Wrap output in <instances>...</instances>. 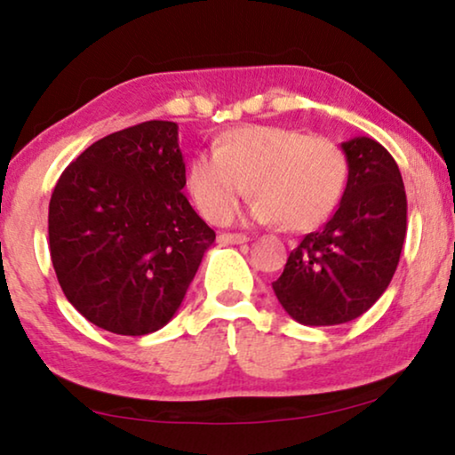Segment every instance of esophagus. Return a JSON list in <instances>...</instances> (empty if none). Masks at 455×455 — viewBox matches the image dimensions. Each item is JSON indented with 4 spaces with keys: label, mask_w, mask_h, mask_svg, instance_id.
Returning a JSON list of instances; mask_svg holds the SVG:
<instances>
[{
    "label": "esophagus",
    "mask_w": 455,
    "mask_h": 455,
    "mask_svg": "<svg viewBox=\"0 0 455 455\" xmlns=\"http://www.w3.org/2000/svg\"><path fill=\"white\" fill-rule=\"evenodd\" d=\"M218 239H220V243H231V245H241L250 241V237L243 233H222Z\"/></svg>",
    "instance_id": "esophagus-1"
}]
</instances>
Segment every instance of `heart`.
<instances>
[{
	"mask_svg": "<svg viewBox=\"0 0 455 455\" xmlns=\"http://www.w3.org/2000/svg\"><path fill=\"white\" fill-rule=\"evenodd\" d=\"M349 180L347 156L337 143L298 129L250 124L218 137L214 156H197L187 189L210 222H227L241 197L258 196L250 218L287 231H310L331 218Z\"/></svg>",
	"mask_w": 455,
	"mask_h": 455,
	"instance_id": "heart-1",
	"label": "heart"
}]
</instances>
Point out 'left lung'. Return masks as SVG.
<instances>
[{"label":"left lung","mask_w":455,"mask_h":455,"mask_svg":"<svg viewBox=\"0 0 455 455\" xmlns=\"http://www.w3.org/2000/svg\"><path fill=\"white\" fill-rule=\"evenodd\" d=\"M341 149L349 162L341 204L272 283L278 304L306 326L343 324L371 310L395 275L408 228L402 172L389 151L371 137Z\"/></svg>","instance_id":"obj_1"}]
</instances>
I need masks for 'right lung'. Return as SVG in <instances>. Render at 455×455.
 <instances>
[{
    "label": "right lung",
    "mask_w": 455,
    "mask_h": 455,
    "mask_svg": "<svg viewBox=\"0 0 455 455\" xmlns=\"http://www.w3.org/2000/svg\"><path fill=\"white\" fill-rule=\"evenodd\" d=\"M179 124L149 120L83 151L50 199V253L66 299L116 335L172 320L216 233L183 196Z\"/></svg>",
    "instance_id": "1"
}]
</instances>
